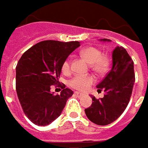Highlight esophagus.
Instances as JSON below:
<instances>
[{"instance_id":"esophagus-1","label":"esophagus","mask_w":148,"mask_h":148,"mask_svg":"<svg viewBox=\"0 0 148 148\" xmlns=\"http://www.w3.org/2000/svg\"><path fill=\"white\" fill-rule=\"evenodd\" d=\"M74 94H75L76 96H77L78 98H81V97H82V96L84 95L83 93H82V92H74Z\"/></svg>"}]
</instances>
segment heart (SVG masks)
Segmentation results:
<instances>
[{"label":"heart","mask_w":148,"mask_h":148,"mask_svg":"<svg viewBox=\"0 0 148 148\" xmlns=\"http://www.w3.org/2000/svg\"><path fill=\"white\" fill-rule=\"evenodd\" d=\"M81 55L91 64L90 66L92 70L99 75L105 73L110 67V60L108 57L102 56V52L97 48H85L81 51ZM70 69L71 61L70 59H67L62 65V71L63 72L67 73L70 71ZM93 82L94 78L90 75H76L70 81V86L79 91H85L93 83Z\"/></svg>","instance_id":"b5f03b06"}]
</instances>
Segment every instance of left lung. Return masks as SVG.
Wrapping results in <instances>:
<instances>
[{
	"label": "left lung",
	"mask_w": 148,
	"mask_h": 148,
	"mask_svg": "<svg viewBox=\"0 0 148 148\" xmlns=\"http://www.w3.org/2000/svg\"><path fill=\"white\" fill-rule=\"evenodd\" d=\"M100 41L110 42L102 38ZM135 82L134 63L122 46H117L112 52V67L97 85L98 92L103 91L104 96L100 99L92 97L91 106L85 110L88 120L99 125H106L116 121L127 107Z\"/></svg>",
	"instance_id": "left-lung-1"
}]
</instances>
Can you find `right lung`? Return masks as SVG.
<instances>
[{"label":"right lung","instance_id":"right-lung-1","mask_svg":"<svg viewBox=\"0 0 148 148\" xmlns=\"http://www.w3.org/2000/svg\"><path fill=\"white\" fill-rule=\"evenodd\" d=\"M79 46L78 41L45 40L28 49L18 60L16 93L24 114L34 124L45 126L54 121L72 96L73 92L65 85L56 95L50 88L60 83L64 61Z\"/></svg>","mask_w":148,"mask_h":148}]
</instances>
